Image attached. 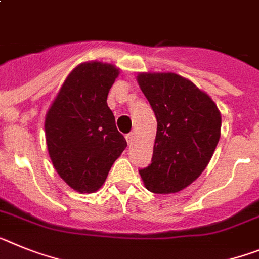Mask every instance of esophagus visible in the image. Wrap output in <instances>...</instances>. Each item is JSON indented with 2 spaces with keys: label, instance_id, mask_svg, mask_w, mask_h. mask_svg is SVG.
<instances>
[{
  "label": "esophagus",
  "instance_id": "34e87169",
  "mask_svg": "<svg viewBox=\"0 0 259 259\" xmlns=\"http://www.w3.org/2000/svg\"><path fill=\"white\" fill-rule=\"evenodd\" d=\"M125 139H127L128 145L134 144V141H135V135H134V134H128L127 136H125Z\"/></svg>",
  "mask_w": 259,
  "mask_h": 259
}]
</instances>
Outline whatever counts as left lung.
<instances>
[{
	"mask_svg": "<svg viewBox=\"0 0 259 259\" xmlns=\"http://www.w3.org/2000/svg\"><path fill=\"white\" fill-rule=\"evenodd\" d=\"M138 82L157 119L152 163L139 173L152 193H178L208 165L222 115L208 94L176 73H139Z\"/></svg>",
	"mask_w": 259,
	"mask_h": 259,
	"instance_id": "1",
	"label": "left lung"
}]
</instances>
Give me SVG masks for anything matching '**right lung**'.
Segmentation results:
<instances>
[{"instance_id":"1","label":"right lung","mask_w":259,"mask_h":259,"mask_svg":"<svg viewBox=\"0 0 259 259\" xmlns=\"http://www.w3.org/2000/svg\"><path fill=\"white\" fill-rule=\"evenodd\" d=\"M118 76L112 64H79L66 77L46 115L51 161L59 176L81 194L99 190L127 147L107 106L108 92Z\"/></svg>"}]
</instances>
